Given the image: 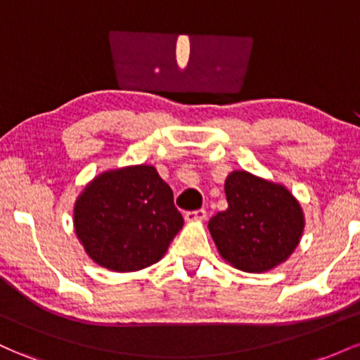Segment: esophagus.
Instances as JSON below:
<instances>
[{"label":"esophagus","mask_w":360,"mask_h":360,"mask_svg":"<svg viewBox=\"0 0 360 360\" xmlns=\"http://www.w3.org/2000/svg\"><path fill=\"white\" fill-rule=\"evenodd\" d=\"M186 221H203L206 220V210H196V212H188L184 214Z\"/></svg>","instance_id":"esophagus-1"}]
</instances>
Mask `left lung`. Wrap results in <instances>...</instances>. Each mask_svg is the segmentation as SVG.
<instances>
[{
    "label": "left lung",
    "mask_w": 360,
    "mask_h": 360,
    "mask_svg": "<svg viewBox=\"0 0 360 360\" xmlns=\"http://www.w3.org/2000/svg\"><path fill=\"white\" fill-rule=\"evenodd\" d=\"M225 194L229 208L214 214L208 229L226 262L245 272H266L295 252L304 217L283 184L233 171L225 181Z\"/></svg>",
    "instance_id": "left-lung-1"
}]
</instances>
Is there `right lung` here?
<instances>
[{
	"label": "right lung",
	"mask_w": 360,
	"mask_h": 360,
	"mask_svg": "<svg viewBox=\"0 0 360 360\" xmlns=\"http://www.w3.org/2000/svg\"><path fill=\"white\" fill-rule=\"evenodd\" d=\"M183 223L172 189L146 164L101 172L74 203V229L86 254L117 272L159 262Z\"/></svg>",
	"instance_id": "1"
}]
</instances>
